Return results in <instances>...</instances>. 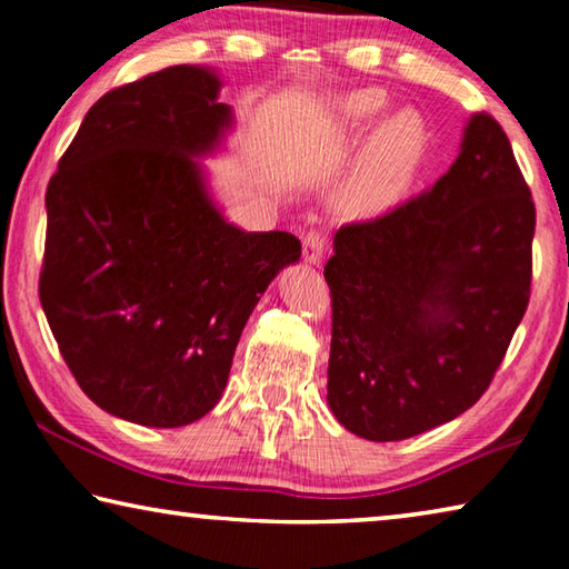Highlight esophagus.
<instances>
[{"mask_svg":"<svg viewBox=\"0 0 569 569\" xmlns=\"http://www.w3.org/2000/svg\"><path fill=\"white\" fill-rule=\"evenodd\" d=\"M326 248H329V238L319 233V230H311V233L303 238V261L319 266L321 258L326 256Z\"/></svg>","mask_w":569,"mask_h":569,"instance_id":"obj_1","label":"esophagus"}]
</instances>
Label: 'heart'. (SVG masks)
Listing matches in <instances>:
<instances>
[{"instance_id": "1", "label": "heart", "mask_w": 569, "mask_h": 569, "mask_svg": "<svg viewBox=\"0 0 569 569\" xmlns=\"http://www.w3.org/2000/svg\"><path fill=\"white\" fill-rule=\"evenodd\" d=\"M387 94L377 88L353 90L336 102L339 118L361 128L387 108ZM429 130L417 110L391 112L366 142L341 190V210L349 216H377L397 203L427 156Z\"/></svg>"}]
</instances>
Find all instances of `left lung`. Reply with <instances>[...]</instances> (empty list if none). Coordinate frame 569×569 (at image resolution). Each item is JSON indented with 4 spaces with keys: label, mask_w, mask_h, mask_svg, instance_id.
I'll return each instance as SVG.
<instances>
[{
    "label": "left lung",
    "mask_w": 569,
    "mask_h": 569,
    "mask_svg": "<svg viewBox=\"0 0 569 569\" xmlns=\"http://www.w3.org/2000/svg\"><path fill=\"white\" fill-rule=\"evenodd\" d=\"M535 203L492 114H471L429 190L336 230L329 407L356 437L399 441L489 389L529 303Z\"/></svg>",
    "instance_id": "left-lung-1"
}]
</instances>
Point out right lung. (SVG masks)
<instances>
[{"label": "right lung", "instance_id": "right-lung-1", "mask_svg": "<svg viewBox=\"0 0 569 569\" xmlns=\"http://www.w3.org/2000/svg\"><path fill=\"white\" fill-rule=\"evenodd\" d=\"M216 72L178 64L92 104L47 186L40 301L80 389L142 427L220 401L258 298L301 258L213 206L198 156L230 128Z\"/></svg>", "mask_w": 569, "mask_h": 569}]
</instances>
